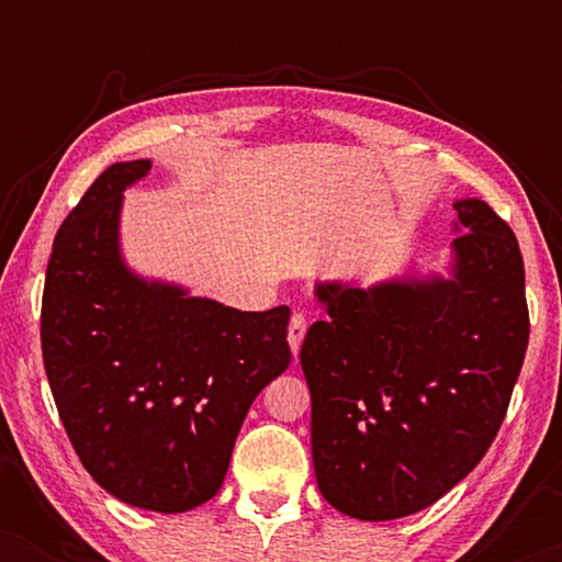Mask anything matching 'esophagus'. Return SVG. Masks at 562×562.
I'll use <instances>...</instances> for the list:
<instances>
[{
  "label": "esophagus",
  "mask_w": 562,
  "mask_h": 562,
  "mask_svg": "<svg viewBox=\"0 0 562 562\" xmlns=\"http://www.w3.org/2000/svg\"><path fill=\"white\" fill-rule=\"evenodd\" d=\"M304 335H306L304 314H294V317H291V322H289V348H291V352H294V356L299 352V348H302Z\"/></svg>",
  "instance_id": "1"
}]
</instances>
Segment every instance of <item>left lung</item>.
I'll return each instance as SVG.
<instances>
[{
    "label": "left lung",
    "mask_w": 562,
    "mask_h": 562,
    "mask_svg": "<svg viewBox=\"0 0 562 562\" xmlns=\"http://www.w3.org/2000/svg\"><path fill=\"white\" fill-rule=\"evenodd\" d=\"M448 276L360 289L317 283L306 329L312 460L337 512L386 521L465 479L502 427L529 342L525 263L512 227L458 199Z\"/></svg>",
    "instance_id": "left-lung-1"
}]
</instances>
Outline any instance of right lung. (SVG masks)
<instances>
[{
	"mask_svg": "<svg viewBox=\"0 0 562 562\" xmlns=\"http://www.w3.org/2000/svg\"><path fill=\"white\" fill-rule=\"evenodd\" d=\"M114 164L60 225L45 271L43 363L83 468L130 506L179 514L225 481L245 414L291 363L289 306L240 312L130 271Z\"/></svg>",
	"mask_w": 562,
	"mask_h": 562,
	"instance_id": "add662e5",
	"label": "right lung"
}]
</instances>
